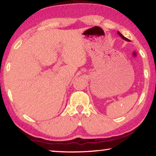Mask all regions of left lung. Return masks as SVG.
Returning <instances> with one entry per match:
<instances>
[{
    "label": "left lung",
    "instance_id": "1",
    "mask_svg": "<svg viewBox=\"0 0 156 156\" xmlns=\"http://www.w3.org/2000/svg\"><path fill=\"white\" fill-rule=\"evenodd\" d=\"M118 33H119V35L121 37H122V39H125V40H126V41H129L128 39L127 38H126V37H124L123 35H121V34L119 33V32H118Z\"/></svg>",
    "mask_w": 156,
    "mask_h": 156
}]
</instances>
